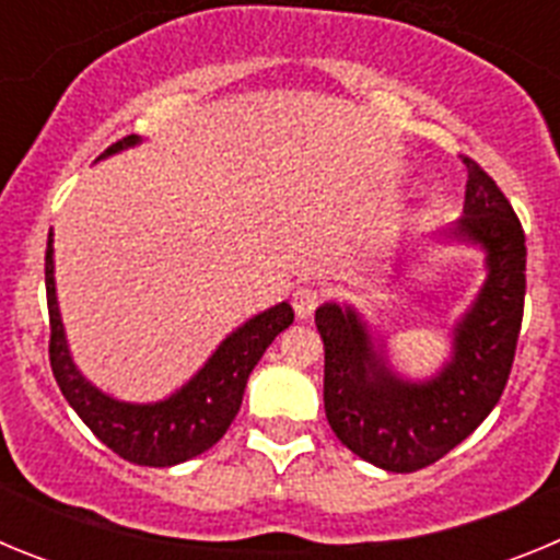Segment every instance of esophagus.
I'll return each instance as SVG.
<instances>
[{
	"instance_id": "34e87169",
	"label": "esophagus",
	"mask_w": 560,
	"mask_h": 560,
	"mask_svg": "<svg viewBox=\"0 0 560 560\" xmlns=\"http://www.w3.org/2000/svg\"><path fill=\"white\" fill-rule=\"evenodd\" d=\"M319 300H323L319 291L311 289V285H300V289L294 291V296H291V305H294V314L300 316V319H308L316 311V305H319Z\"/></svg>"
}]
</instances>
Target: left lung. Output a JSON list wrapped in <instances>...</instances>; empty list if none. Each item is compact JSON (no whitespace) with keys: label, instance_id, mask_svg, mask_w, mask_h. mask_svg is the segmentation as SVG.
Here are the masks:
<instances>
[{"label":"left lung","instance_id":"8db88e82","mask_svg":"<svg viewBox=\"0 0 560 560\" xmlns=\"http://www.w3.org/2000/svg\"><path fill=\"white\" fill-rule=\"evenodd\" d=\"M463 219L440 241L482 249L485 283L452 330V355L432 378L395 373L387 345L353 305L316 308L325 345V415L341 446L384 471L438 463L482 423L502 398L524 314L527 246L511 201L474 160Z\"/></svg>","mask_w":560,"mask_h":560}]
</instances>
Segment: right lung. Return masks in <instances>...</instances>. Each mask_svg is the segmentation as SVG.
<instances>
[{
    "label": "right lung",
    "instance_id": "add662e5",
    "mask_svg": "<svg viewBox=\"0 0 560 560\" xmlns=\"http://www.w3.org/2000/svg\"><path fill=\"white\" fill-rule=\"evenodd\" d=\"M140 137L131 133L126 140L114 142L101 160L140 145ZM52 252L56 249H52V230H49L47 257H44L49 364H52V375H56L63 398L75 409L78 418L95 432L101 443H106L114 454H120L133 465L167 468V465L199 457L207 448L215 446L241 409L246 378L260 361V355L266 353L277 334H283L294 323L291 305L277 303L246 319L241 328H235L221 341L215 353L205 361V368L173 395L153 400V404H131V400H117L97 389L72 361L61 311H58Z\"/></svg>",
    "mask_w": 560,
    "mask_h": 560
}]
</instances>
